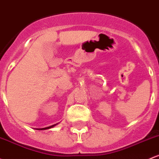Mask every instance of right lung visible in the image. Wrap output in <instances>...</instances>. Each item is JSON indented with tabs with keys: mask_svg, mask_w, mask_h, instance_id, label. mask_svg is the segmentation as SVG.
I'll use <instances>...</instances> for the list:
<instances>
[{
	"mask_svg": "<svg viewBox=\"0 0 159 159\" xmlns=\"http://www.w3.org/2000/svg\"><path fill=\"white\" fill-rule=\"evenodd\" d=\"M57 125H58V123L57 124H55V125H51V126H49V127H47V128H35V130H48V129H50V128H53L54 126H56Z\"/></svg>",
	"mask_w": 159,
	"mask_h": 159,
	"instance_id": "obj_1",
	"label": "right lung"
}]
</instances>
